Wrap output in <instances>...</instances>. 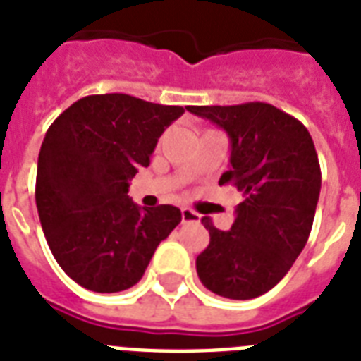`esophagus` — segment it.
<instances>
[{
  "label": "esophagus",
  "instance_id": "esophagus-1",
  "mask_svg": "<svg viewBox=\"0 0 361 361\" xmlns=\"http://www.w3.org/2000/svg\"><path fill=\"white\" fill-rule=\"evenodd\" d=\"M181 221L183 224H199L200 216L191 208H181Z\"/></svg>",
  "mask_w": 361,
  "mask_h": 361
}]
</instances>
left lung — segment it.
I'll return each instance as SVG.
<instances>
[{"mask_svg":"<svg viewBox=\"0 0 361 361\" xmlns=\"http://www.w3.org/2000/svg\"><path fill=\"white\" fill-rule=\"evenodd\" d=\"M231 140V170L219 185L242 192L231 231L202 224L210 244L197 257L200 282L216 295L254 299L279 284L309 240L322 172L301 121L265 102L189 106Z\"/></svg>","mask_w":361,"mask_h":361,"instance_id":"1","label":"left lung"}]
</instances>
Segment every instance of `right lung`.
Here are the masks:
<instances>
[{
  "label": "right lung",
  "mask_w": 361,
  "mask_h": 361,
  "mask_svg": "<svg viewBox=\"0 0 361 361\" xmlns=\"http://www.w3.org/2000/svg\"><path fill=\"white\" fill-rule=\"evenodd\" d=\"M183 111L117 92L92 94L49 126L37 159L35 204L54 259L82 288H132L181 221L172 204L140 210L128 199V181L149 166L161 134Z\"/></svg>",
  "instance_id": "add662e5"
}]
</instances>
